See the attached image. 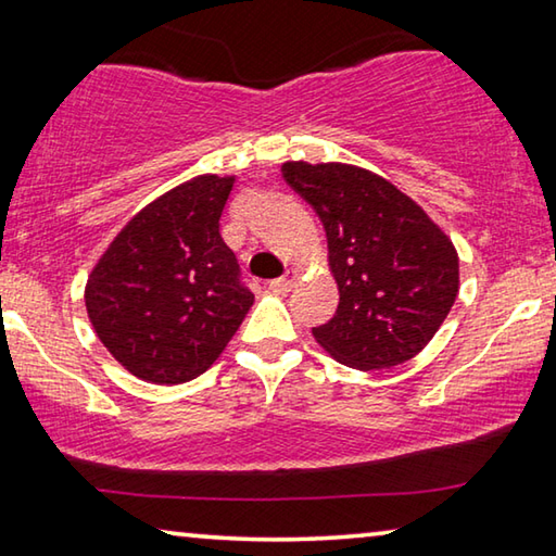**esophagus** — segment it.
I'll return each mask as SVG.
<instances>
[{
  "mask_svg": "<svg viewBox=\"0 0 556 556\" xmlns=\"http://www.w3.org/2000/svg\"><path fill=\"white\" fill-rule=\"evenodd\" d=\"M294 279H296V269H289L285 277H279V279H271L269 281V289L275 291V294H287V291L294 287Z\"/></svg>",
  "mask_w": 556,
  "mask_h": 556,
  "instance_id": "34e87169",
  "label": "esophagus"
}]
</instances>
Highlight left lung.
Returning <instances> with one entry per match:
<instances>
[{
	"mask_svg": "<svg viewBox=\"0 0 556 556\" xmlns=\"http://www.w3.org/2000/svg\"><path fill=\"white\" fill-rule=\"evenodd\" d=\"M285 181L316 211L338 285L314 338L336 361L380 370L417 355L458 294L454 244L409 195L351 164L287 162Z\"/></svg>",
	"mask_w": 556,
	"mask_h": 556,
	"instance_id": "1",
	"label": "left lung"
}]
</instances>
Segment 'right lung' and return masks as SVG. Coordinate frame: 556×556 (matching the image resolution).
I'll list each match as a JSON object with an SVG mask.
<instances>
[{"instance_id":"obj_1","label":"right lung","mask_w":556,"mask_h":556,"mask_svg":"<svg viewBox=\"0 0 556 556\" xmlns=\"http://www.w3.org/2000/svg\"><path fill=\"white\" fill-rule=\"evenodd\" d=\"M232 176L191 178L131 218L92 269L88 316L117 363L147 382L199 378L250 312L235 252L220 238Z\"/></svg>"}]
</instances>
